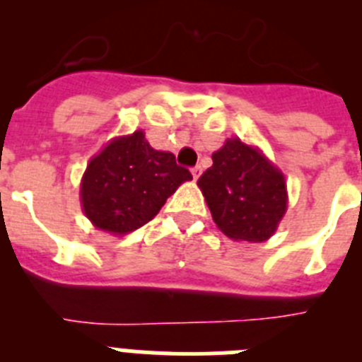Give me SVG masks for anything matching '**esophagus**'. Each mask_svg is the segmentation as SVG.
I'll return each instance as SVG.
<instances>
[{
    "label": "esophagus",
    "instance_id": "1",
    "mask_svg": "<svg viewBox=\"0 0 362 362\" xmlns=\"http://www.w3.org/2000/svg\"><path fill=\"white\" fill-rule=\"evenodd\" d=\"M203 174V168H201V166H194V168H192V175H194V179H199V175Z\"/></svg>",
    "mask_w": 362,
    "mask_h": 362
}]
</instances>
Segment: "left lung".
Masks as SVG:
<instances>
[{"label": "left lung", "instance_id": "left-lung-1", "mask_svg": "<svg viewBox=\"0 0 362 362\" xmlns=\"http://www.w3.org/2000/svg\"><path fill=\"white\" fill-rule=\"evenodd\" d=\"M214 165L197 181L221 232L233 241L263 243L288 209L283 172L257 146L239 137L212 153Z\"/></svg>", "mask_w": 362, "mask_h": 362}]
</instances>
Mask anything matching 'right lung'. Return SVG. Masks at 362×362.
Instances as JSON below:
<instances>
[{
  "label": "right lung",
  "instance_id": "obj_1",
  "mask_svg": "<svg viewBox=\"0 0 362 362\" xmlns=\"http://www.w3.org/2000/svg\"><path fill=\"white\" fill-rule=\"evenodd\" d=\"M174 153L150 146L145 132L114 137L88 161L81 177V210L98 230L124 235L158 216L166 199L190 181Z\"/></svg>",
  "mask_w": 362,
  "mask_h": 362
}]
</instances>
